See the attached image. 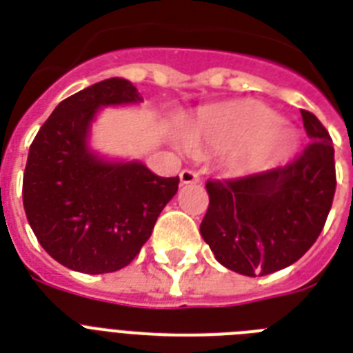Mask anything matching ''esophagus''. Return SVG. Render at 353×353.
Returning <instances> with one entry per match:
<instances>
[{
    "mask_svg": "<svg viewBox=\"0 0 353 353\" xmlns=\"http://www.w3.org/2000/svg\"><path fill=\"white\" fill-rule=\"evenodd\" d=\"M179 179H181L183 185H192V183H199V174L194 170H181L179 174Z\"/></svg>",
    "mask_w": 353,
    "mask_h": 353,
    "instance_id": "esophagus-1",
    "label": "esophagus"
}]
</instances>
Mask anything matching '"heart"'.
<instances>
[{
  "instance_id": "heart-1",
  "label": "heart",
  "mask_w": 353,
  "mask_h": 353,
  "mask_svg": "<svg viewBox=\"0 0 353 353\" xmlns=\"http://www.w3.org/2000/svg\"><path fill=\"white\" fill-rule=\"evenodd\" d=\"M185 139L192 150H234L231 166L252 172L276 165L293 152L296 135L280 124V117L260 102H231L205 110L188 122Z\"/></svg>"
}]
</instances>
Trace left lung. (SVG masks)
Segmentation results:
<instances>
[{
    "label": "left lung",
    "mask_w": 353,
    "mask_h": 353,
    "mask_svg": "<svg viewBox=\"0 0 353 353\" xmlns=\"http://www.w3.org/2000/svg\"><path fill=\"white\" fill-rule=\"evenodd\" d=\"M312 139L296 159L271 170L209 179L199 232L216 260L234 273L263 276L295 263L323 231L335 194L328 130L301 110Z\"/></svg>",
    "instance_id": "obj_1"
}]
</instances>
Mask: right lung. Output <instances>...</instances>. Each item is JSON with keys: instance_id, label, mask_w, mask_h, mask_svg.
<instances>
[{"instance_id": "obj_1", "label": "right lung", "mask_w": 353, "mask_h": 353, "mask_svg": "<svg viewBox=\"0 0 353 353\" xmlns=\"http://www.w3.org/2000/svg\"><path fill=\"white\" fill-rule=\"evenodd\" d=\"M143 101L124 79H108L54 108L30 144L23 207L40 245L65 268L113 273L137 256L179 177L139 161H104L88 146L99 108Z\"/></svg>"}]
</instances>
